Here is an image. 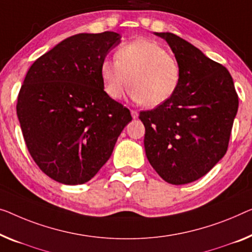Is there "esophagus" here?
I'll return each mask as SVG.
<instances>
[{
    "label": "esophagus",
    "instance_id": "esophagus-1",
    "mask_svg": "<svg viewBox=\"0 0 252 252\" xmlns=\"http://www.w3.org/2000/svg\"><path fill=\"white\" fill-rule=\"evenodd\" d=\"M131 115H132V118H133V119H137L138 116H139L138 111H136V110H132V111H131Z\"/></svg>",
    "mask_w": 252,
    "mask_h": 252
}]
</instances>
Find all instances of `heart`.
Masks as SVG:
<instances>
[{"label": "heart", "instance_id": "b5f03b06", "mask_svg": "<svg viewBox=\"0 0 252 252\" xmlns=\"http://www.w3.org/2000/svg\"><path fill=\"white\" fill-rule=\"evenodd\" d=\"M114 58L115 61L105 59L100 64L104 89L112 99L121 98L130 84L131 98L155 107L167 102L179 88L178 61L154 40L137 39L122 45Z\"/></svg>", "mask_w": 252, "mask_h": 252}]
</instances>
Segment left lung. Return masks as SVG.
<instances>
[{"label": "left lung", "mask_w": 252, "mask_h": 252, "mask_svg": "<svg viewBox=\"0 0 252 252\" xmlns=\"http://www.w3.org/2000/svg\"><path fill=\"white\" fill-rule=\"evenodd\" d=\"M155 35L170 45L181 79L167 102L139 114L146 129V156L164 181L186 185L223 158L239 97L226 67L174 33Z\"/></svg>", "instance_id": "obj_1"}]
</instances>
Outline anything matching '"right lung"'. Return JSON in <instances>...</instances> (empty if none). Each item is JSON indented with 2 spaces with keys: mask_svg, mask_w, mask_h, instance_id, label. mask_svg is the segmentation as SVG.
<instances>
[{
  "mask_svg": "<svg viewBox=\"0 0 252 252\" xmlns=\"http://www.w3.org/2000/svg\"><path fill=\"white\" fill-rule=\"evenodd\" d=\"M120 42L114 32L71 36L32 63L19 92L17 115L30 155L63 185L94 178L132 120L100 78V64Z\"/></svg>",
  "mask_w": 252,
  "mask_h": 252,
  "instance_id": "obj_1",
  "label": "right lung"
}]
</instances>
